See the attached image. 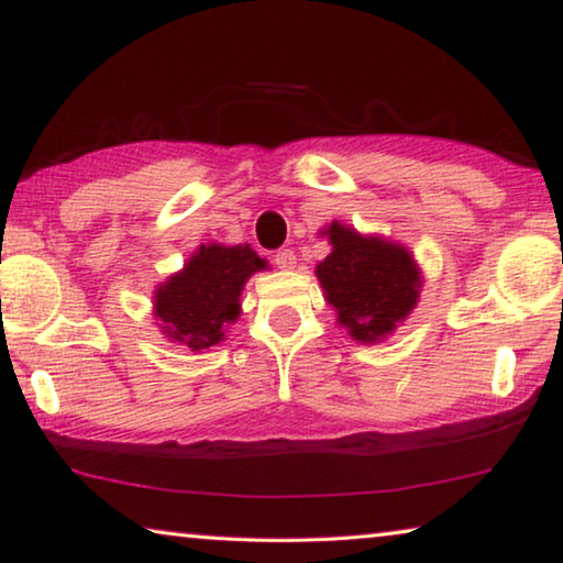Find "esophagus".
<instances>
[{"mask_svg":"<svg viewBox=\"0 0 563 563\" xmlns=\"http://www.w3.org/2000/svg\"><path fill=\"white\" fill-rule=\"evenodd\" d=\"M273 261H275V265H278L280 271H292L295 268V251H290V247H283V251H278L273 255Z\"/></svg>","mask_w":563,"mask_h":563,"instance_id":"obj_1","label":"esophagus"}]
</instances>
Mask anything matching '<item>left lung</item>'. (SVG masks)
I'll use <instances>...</instances> for the list:
<instances>
[{"label":"left lung","mask_w":563,"mask_h":563,"mask_svg":"<svg viewBox=\"0 0 563 563\" xmlns=\"http://www.w3.org/2000/svg\"><path fill=\"white\" fill-rule=\"evenodd\" d=\"M332 253L318 263L316 275L338 322L357 342H379L415 310L422 275L405 245L379 235H360L332 221Z\"/></svg>","instance_id":"obj_1"}]
</instances>
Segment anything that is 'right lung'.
I'll return each mask as SVG.
<instances>
[{
  "instance_id": "obj_1",
  "label": "right lung",
  "mask_w": 563,
  "mask_h": 563,
  "mask_svg": "<svg viewBox=\"0 0 563 563\" xmlns=\"http://www.w3.org/2000/svg\"><path fill=\"white\" fill-rule=\"evenodd\" d=\"M265 265L251 245L198 247L184 271L156 288L154 316L164 335L194 352L218 345L225 340V325L241 316L245 280Z\"/></svg>"
}]
</instances>
